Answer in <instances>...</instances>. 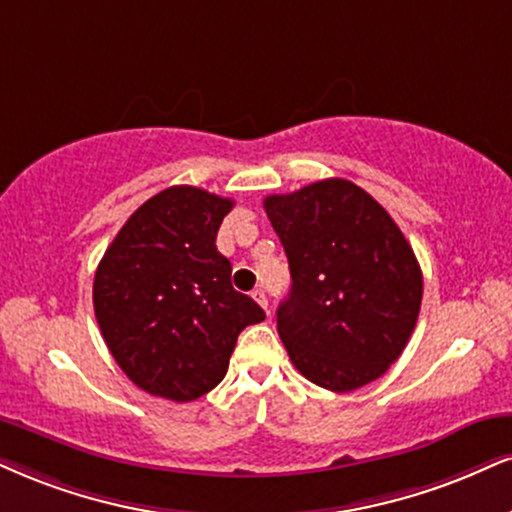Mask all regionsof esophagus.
Returning a JSON list of instances; mask_svg holds the SVG:
<instances>
[{"label":"esophagus","mask_w":512,"mask_h":512,"mask_svg":"<svg viewBox=\"0 0 512 512\" xmlns=\"http://www.w3.org/2000/svg\"><path fill=\"white\" fill-rule=\"evenodd\" d=\"M251 296H254V299H256V304H258V306H261V308H266V311H268V294H266V292H263V289H261V287H258V289H254V292H251Z\"/></svg>","instance_id":"34e87169"}]
</instances>
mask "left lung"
<instances>
[{
  "label": "left lung",
  "mask_w": 512,
  "mask_h": 512,
  "mask_svg": "<svg viewBox=\"0 0 512 512\" xmlns=\"http://www.w3.org/2000/svg\"><path fill=\"white\" fill-rule=\"evenodd\" d=\"M292 273L277 332L296 370L353 391L406 349L422 273L399 225L365 189L330 178L263 201Z\"/></svg>",
  "instance_id": "8db88e82"
}]
</instances>
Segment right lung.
I'll use <instances>...</instances> for the list:
<instances>
[{"label": "right lung", "mask_w": 512, "mask_h": 512, "mask_svg": "<svg viewBox=\"0 0 512 512\" xmlns=\"http://www.w3.org/2000/svg\"><path fill=\"white\" fill-rule=\"evenodd\" d=\"M235 201L175 185L137 208L94 273V315L137 387L194 401L223 380L239 332L266 318L232 287L216 235Z\"/></svg>", "instance_id": "1"}]
</instances>
